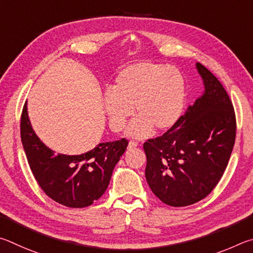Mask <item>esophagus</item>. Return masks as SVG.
<instances>
[{
	"mask_svg": "<svg viewBox=\"0 0 253 253\" xmlns=\"http://www.w3.org/2000/svg\"><path fill=\"white\" fill-rule=\"evenodd\" d=\"M136 147H138V143L134 142V141H130L129 144H127V149L131 150V149H135Z\"/></svg>",
	"mask_w": 253,
	"mask_h": 253,
	"instance_id": "esophagus-1",
	"label": "esophagus"
}]
</instances>
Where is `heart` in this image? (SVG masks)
Here are the masks:
<instances>
[{
	"instance_id": "1",
	"label": "heart",
	"mask_w": 253,
	"mask_h": 253,
	"mask_svg": "<svg viewBox=\"0 0 253 253\" xmlns=\"http://www.w3.org/2000/svg\"><path fill=\"white\" fill-rule=\"evenodd\" d=\"M185 97V80L176 66L139 62L120 71L103 104L113 131L122 130L134 108L138 119L127 126L126 134L145 139L153 129L161 132L175 126Z\"/></svg>"
}]
</instances>
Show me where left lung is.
Instances as JSON below:
<instances>
[{
    "instance_id": "8db88e82",
    "label": "left lung",
    "mask_w": 253,
    "mask_h": 253,
    "mask_svg": "<svg viewBox=\"0 0 253 253\" xmlns=\"http://www.w3.org/2000/svg\"><path fill=\"white\" fill-rule=\"evenodd\" d=\"M202 94L174 126L143 144L145 179L152 192L171 207L205 199L222 176L236 140V115L222 84L196 63Z\"/></svg>"
}]
</instances>
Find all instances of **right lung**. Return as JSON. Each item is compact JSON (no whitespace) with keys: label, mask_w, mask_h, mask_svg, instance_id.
Returning a JSON list of instances; mask_svg holds the SVG:
<instances>
[{"label":"right lung","mask_w":253,"mask_h":253,"mask_svg":"<svg viewBox=\"0 0 253 253\" xmlns=\"http://www.w3.org/2000/svg\"><path fill=\"white\" fill-rule=\"evenodd\" d=\"M21 139L31 171L45 194L60 205L84 208L102 197L127 141L99 143L78 156L55 153L44 144L31 124L28 104L21 118Z\"/></svg>","instance_id":"1"}]
</instances>
